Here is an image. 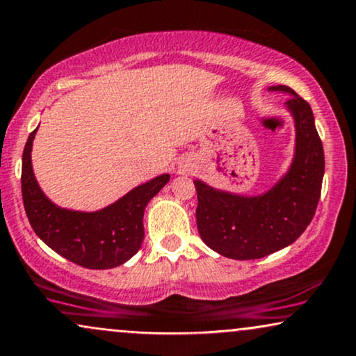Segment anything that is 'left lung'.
Segmentation results:
<instances>
[{
  "label": "left lung",
  "mask_w": 356,
  "mask_h": 356,
  "mask_svg": "<svg viewBox=\"0 0 356 356\" xmlns=\"http://www.w3.org/2000/svg\"><path fill=\"white\" fill-rule=\"evenodd\" d=\"M268 91L290 94L285 108L295 122V152L289 170L268 191L242 195L195 179L197 229L217 254L254 260L293 243L314 219L325 174L323 145L310 104L289 86Z\"/></svg>",
  "instance_id": "left-lung-1"
}]
</instances>
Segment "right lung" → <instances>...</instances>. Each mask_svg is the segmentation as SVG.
I'll use <instances>...</instances> for the list:
<instances>
[{"label": "right lung", "instance_id": "obj_1", "mask_svg": "<svg viewBox=\"0 0 356 356\" xmlns=\"http://www.w3.org/2000/svg\"><path fill=\"white\" fill-rule=\"evenodd\" d=\"M34 129L23 151L21 191L24 211L38 237L56 254L84 268H114L134 257L144 241V211L154 195L169 182L162 174L140 184L96 212L63 209L46 197L33 172Z\"/></svg>", "mask_w": 356, "mask_h": 356}]
</instances>
